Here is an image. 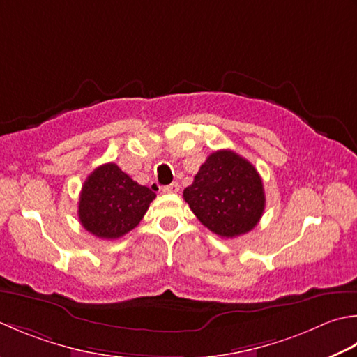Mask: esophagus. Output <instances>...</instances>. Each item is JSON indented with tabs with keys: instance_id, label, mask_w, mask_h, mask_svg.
<instances>
[{
	"instance_id": "obj_1",
	"label": "esophagus",
	"mask_w": 357,
	"mask_h": 357,
	"mask_svg": "<svg viewBox=\"0 0 357 357\" xmlns=\"http://www.w3.org/2000/svg\"><path fill=\"white\" fill-rule=\"evenodd\" d=\"M164 192H165V193H176V192H179V185H178V183H172L170 185L164 187Z\"/></svg>"
}]
</instances>
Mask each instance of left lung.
Returning <instances> with one entry per match:
<instances>
[{"mask_svg":"<svg viewBox=\"0 0 357 357\" xmlns=\"http://www.w3.org/2000/svg\"><path fill=\"white\" fill-rule=\"evenodd\" d=\"M184 199L202 225L222 238L250 232L266 204L257 169L232 150H218L207 158L184 190Z\"/></svg>","mask_w":357,"mask_h":357,"instance_id":"1","label":"left lung"}]
</instances>
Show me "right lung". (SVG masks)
Instances as JSON below:
<instances>
[{
    "label": "right lung",
    "mask_w": 357,
    "mask_h": 357,
    "mask_svg": "<svg viewBox=\"0 0 357 357\" xmlns=\"http://www.w3.org/2000/svg\"><path fill=\"white\" fill-rule=\"evenodd\" d=\"M155 198L151 188L137 184L116 164H103L83 183L79 220L97 238L116 240L141 222Z\"/></svg>",
    "instance_id": "add662e5"
}]
</instances>
